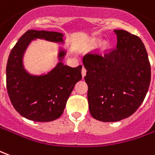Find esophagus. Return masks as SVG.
<instances>
[{
  "label": "esophagus",
  "instance_id": "esophagus-1",
  "mask_svg": "<svg viewBox=\"0 0 155 155\" xmlns=\"http://www.w3.org/2000/svg\"><path fill=\"white\" fill-rule=\"evenodd\" d=\"M81 74H82V76L84 77L85 74H86V69H85V67H83L82 68V70H81Z\"/></svg>",
  "mask_w": 155,
  "mask_h": 155
}]
</instances>
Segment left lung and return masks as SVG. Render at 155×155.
I'll return each mask as SVG.
<instances>
[{"label": "left lung", "mask_w": 155, "mask_h": 155, "mask_svg": "<svg viewBox=\"0 0 155 155\" xmlns=\"http://www.w3.org/2000/svg\"><path fill=\"white\" fill-rule=\"evenodd\" d=\"M114 32L117 48L103 53L92 51L83 58L89 110L101 122H117L134 114L144 100L151 80L142 40L125 30Z\"/></svg>", "instance_id": "left-lung-1"}]
</instances>
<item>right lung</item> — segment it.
<instances>
[{
	"label": "right lung",
	"mask_w": 155,
	"mask_h": 155,
	"mask_svg": "<svg viewBox=\"0 0 155 155\" xmlns=\"http://www.w3.org/2000/svg\"><path fill=\"white\" fill-rule=\"evenodd\" d=\"M34 38L62 43L63 34L37 30L25 32L10 53L6 64V89L11 102L20 115L34 122H51L63 114L74 85L82 78V66L72 68L60 61L47 74H29L23 69L22 55ZM64 55L65 52L61 50L59 59Z\"/></svg>",
	"instance_id": "right-lung-1"
}]
</instances>
